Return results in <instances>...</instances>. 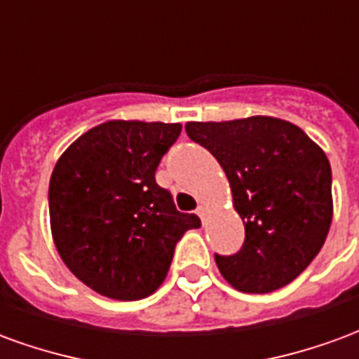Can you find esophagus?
I'll return each instance as SVG.
<instances>
[{
	"label": "esophagus",
	"mask_w": 359,
	"mask_h": 359,
	"mask_svg": "<svg viewBox=\"0 0 359 359\" xmlns=\"http://www.w3.org/2000/svg\"><path fill=\"white\" fill-rule=\"evenodd\" d=\"M196 213H198V215H200V219H202V221H205V215H208V208H205V205H198V210H196Z\"/></svg>",
	"instance_id": "obj_1"
}]
</instances>
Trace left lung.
Here are the masks:
<instances>
[{
  "mask_svg": "<svg viewBox=\"0 0 359 359\" xmlns=\"http://www.w3.org/2000/svg\"><path fill=\"white\" fill-rule=\"evenodd\" d=\"M190 140L223 167L244 244L219 256L221 275L241 292L283 288L323 248L332 221L331 165L300 126L275 117L188 123Z\"/></svg>",
  "mask_w": 359,
  "mask_h": 359,
  "instance_id": "left-lung-1",
  "label": "left lung"
}]
</instances>
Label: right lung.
<instances>
[{
    "mask_svg": "<svg viewBox=\"0 0 359 359\" xmlns=\"http://www.w3.org/2000/svg\"><path fill=\"white\" fill-rule=\"evenodd\" d=\"M179 123L107 121L59 157L50 180V219L61 259L92 290L115 300L156 292L177 242L198 229L156 182Z\"/></svg>",
    "mask_w": 359,
    "mask_h": 359,
    "instance_id": "1",
    "label": "right lung"
}]
</instances>
